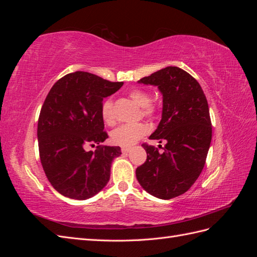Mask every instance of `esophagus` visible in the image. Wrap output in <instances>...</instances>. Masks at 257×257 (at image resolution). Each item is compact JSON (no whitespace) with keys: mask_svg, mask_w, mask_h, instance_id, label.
<instances>
[{"mask_svg":"<svg viewBox=\"0 0 257 257\" xmlns=\"http://www.w3.org/2000/svg\"><path fill=\"white\" fill-rule=\"evenodd\" d=\"M121 150H122V152H123V153H127V152H130L131 148H130V147H122V148H121Z\"/></svg>","mask_w":257,"mask_h":257,"instance_id":"obj_1","label":"esophagus"}]
</instances>
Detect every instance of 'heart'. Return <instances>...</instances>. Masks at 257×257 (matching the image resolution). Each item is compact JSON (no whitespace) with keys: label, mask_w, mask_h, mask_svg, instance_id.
<instances>
[{"label":"heart","mask_w":257,"mask_h":257,"mask_svg":"<svg viewBox=\"0 0 257 257\" xmlns=\"http://www.w3.org/2000/svg\"><path fill=\"white\" fill-rule=\"evenodd\" d=\"M130 98L133 102L142 107V114L145 116H153L157 112V106L153 103H150L151 97L149 93L141 90L134 89L130 92ZM100 113L105 123L111 124L115 121V115L113 112V104L111 99H107L103 103L100 108ZM147 126L143 123L136 124H123V125L116 127L111 133V139L115 145L119 146H132L139 141L147 133Z\"/></svg>","instance_id":"b5f03b06"}]
</instances>
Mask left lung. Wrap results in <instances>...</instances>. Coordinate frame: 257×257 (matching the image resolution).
I'll use <instances>...</instances> for the list:
<instances>
[{
    "mask_svg": "<svg viewBox=\"0 0 257 257\" xmlns=\"http://www.w3.org/2000/svg\"><path fill=\"white\" fill-rule=\"evenodd\" d=\"M138 82L155 85L162 93V119L149 138L166 144L162 153L143 144L147 160L136 169L137 180L155 197L174 198L191 188L205 166L212 137L207 98L197 80L177 66Z\"/></svg>",
    "mask_w": 257,
    "mask_h": 257,
    "instance_id": "obj_1",
    "label": "left lung"
}]
</instances>
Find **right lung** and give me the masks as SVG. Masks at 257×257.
<instances>
[{"label": "right lung", "mask_w": 257, "mask_h": 257, "mask_svg": "<svg viewBox=\"0 0 257 257\" xmlns=\"http://www.w3.org/2000/svg\"><path fill=\"white\" fill-rule=\"evenodd\" d=\"M122 85L78 71L50 89L38 118V149L46 176L63 196L88 199L109 181L111 163L121 149L99 146L108 138L100 108ZM88 144H97V150L85 152Z\"/></svg>", "instance_id": "add662e5"}]
</instances>
